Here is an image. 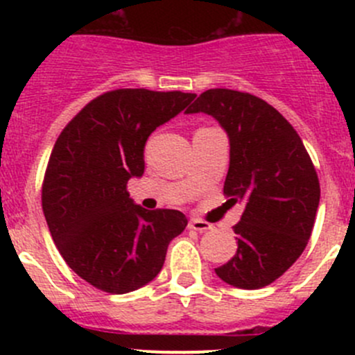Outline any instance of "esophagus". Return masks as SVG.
Instances as JSON below:
<instances>
[{
    "label": "esophagus",
    "mask_w": 355,
    "mask_h": 355,
    "mask_svg": "<svg viewBox=\"0 0 355 355\" xmlns=\"http://www.w3.org/2000/svg\"><path fill=\"white\" fill-rule=\"evenodd\" d=\"M189 228H191V230L199 232V234H202V232L211 230V228H213V225L207 223V221H204V220H199V218H192L191 223H189Z\"/></svg>",
    "instance_id": "1"
}]
</instances>
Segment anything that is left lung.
Wrapping results in <instances>:
<instances>
[{"label": "left lung", "mask_w": 355, "mask_h": 355, "mask_svg": "<svg viewBox=\"0 0 355 355\" xmlns=\"http://www.w3.org/2000/svg\"><path fill=\"white\" fill-rule=\"evenodd\" d=\"M211 114L230 139L223 185L232 204H244L237 254L216 275L239 288L273 284L309 242L320 204V180L295 128L264 99L232 89L202 92L185 113Z\"/></svg>", "instance_id": "left-lung-1"}]
</instances>
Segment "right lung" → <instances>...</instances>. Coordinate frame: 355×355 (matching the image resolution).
Instances as JSON below:
<instances>
[{"instance_id":"obj_1","label":"right lung","mask_w":355,"mask_h":355,"mask_svg":"<svg viewBox=\"0 0 355 355\" xmlns=\"http://www.w3.org/2000/svg\"><path fill=\"white\" fill-rule=\"evenodd\" d=\"M191 92L114 89L84 106L58 135L42 180V211L65 263L108 293H127L161 271L187 227L177 209L148 211L127 192L144 173V146Z\"/></svg>"}]
</instances>
